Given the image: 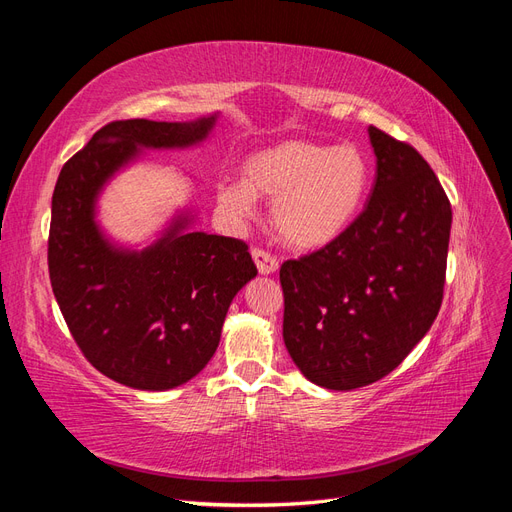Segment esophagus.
I'll return each instance as SVG.
<instances>
[{
	"label": "esophagus",
	"mask_w": 512,
	"mask_h": 512,
	"mask_svg": "<svg viewBox=\"0 0 512 512\" xmlns=\"http://www.w3.org/2000/svg\"><path fill=\"white\" fill-rule=\"evenodd\" d=\"M252 258L256 262L260 275H271V273L277 271V267H280V262H277L269 252L258 250V247H256V250H252Z\"/></svg>",
	"instance_id": "esophagus-1"
}]
</instances>
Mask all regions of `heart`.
<instances>
[{
  "mask_svg": "<svg viewBox=\"0 0 512 512\" xmlns=\"http://www.w3.org/2000/svg\"><path fill=\"white\" fill-rule=\"evenodd\" d=\"M241 173L243 179L218 183L222 211L247 220L258 196L273 200L277 237L299 252L322 250L342 237L361 213L371 183V166L359 147L312 141L258 149L245 158Z\"/></svg>",
  "mask_w": 512,
  "mask_h": 512,
  "instance_id": "heart-1",
  "label": "heart"
}]
</instances>
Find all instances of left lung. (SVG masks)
Segmentation results:
<instances>
[{
    "label": "left lung",
    "instance_id": "left-lung-1",
    "mask_svg": "<svg viewBox=\"0 0 512 512\" xmlns=\"http://www.w3.org/2000/svg\"><path fill=\"white\" fill-rule=\"evenodd\" d=\"M376 183L335 243L280 269L284 344L301 374L331 391L384 378L436 320L453 211L408 143L369 126Z\"/></svg>",
    "mask_w": 512,
    "mask_h": 512
}]
</instances>
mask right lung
Masks as SVG:
<instances>
[{"label": "right lung", "mask_w": 512, "mask_h": 512, "mask_svg": "<svg viewBox=\"0 0 512 512\" xmlns=\"http://www.w3.org/2000/svg\"><path fill=\"white\" fill-rule=\"evenodd\" d=\"M218 115L108 123L55 185L49 275L61 314L87 361L138 391L175 389L203 371L232 299L258 271L243 241L190 230V209L177 211L143 250L121 245L98 222V198L143 149L207 141Z\"/></svg>", "instance_id": "add662e5"}]
</instances>
